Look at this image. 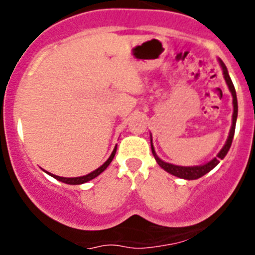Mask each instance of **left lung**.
Returning a JSON list of instances; mask_svg holds the SVG:
<instances>
[{
  "label": "left lung",
  "instance_id": "left-lung-1",
  "mask_svg": "<svg viewBox=\"0 0 255 255\" xmlns=\"http://www.w3.org/2000/svg\"><path fill=\"white\" fill-rule=\"evenodd\" d=\"M220 61V65L222 67V71H224V78L226 80V84L229 87L230 92L233 94V105H234V114H233V125H231V129H230V134H229V138H227L226 143H225L224 148L218 152V154L216 155L215 158L211 159L209 162L207 163L202 164V166H176V164H172V163H167V162H163L161 158H159L158 155L155 154V150L153 148V144H152V135H150V147H152V153L154 155L155 161L157 163L163 168L164 171H167L168 173L173 175V176H177L180 179H185V180H197L199 177L204 176L206 173H208L209 171L213 170V168L220 163L221 159L225 158V155L227 154L229 152L230 147H231V143H233V139H234V134H235V126H236V119H238V98H236V92H235V87H234L233 82H231V79H230L229 75V71H227L226 66L225 64L222 62V60H218Z\"/></svg>",
  "mask_w": 255,
  "mask_h": 255
}]
</instances>
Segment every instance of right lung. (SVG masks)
Wrapping results in <instances>:
<instances>
[{
    "label": "right lung",
    "instance_id": "add662e5",
    "mask_svg": "<svg viewBox=\"0 0 255 255\" xmlns=\"http://www.w3.org/2000/svg\"><path fill=\"white\" fill-rule=\"evenodd\" d=\"M115 153H116V147H115L114 152L111 153V155H110V158L107 159V161L105 162V163L101 166V167H98L97 170H94L93 172L88 173V175H85V176H80V177H61V176H57V175H53V173H49L52 177H55L56 180H58V181H62L65 182V184H70V185H80V184H84V182L87 181H91V180H93L94 177H97L100 173H102L103 171L106 170V168L108 167V164L111 163L112 159H114L115 157Z\"/></svg>",
    "mask_w": 255,
    "mask_h": 255
}]
</instances>
